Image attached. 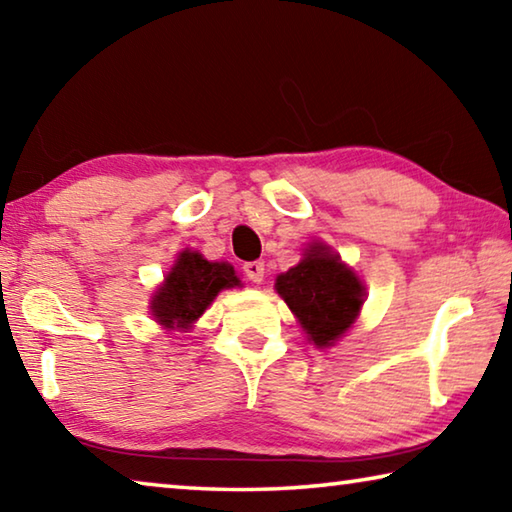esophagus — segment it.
<instances>
[{
	"mask_svg": "<svg viewBox=\"0 0 512 512\" xmlns=\"http://www.w3.org/2000/svg\"><path fill=\"white\" fill-rule=\"evenodd\" d=\"M264 262H248V264H244V273H246V277L253 284H259L264 280Z\"/></svg>",
	"mask_w": 512,
	"mask_h": 512,
	"instance_id": "1",
	"label": "esophagus"
}]
</instances>
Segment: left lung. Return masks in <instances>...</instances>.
Segmentation results:
<instances>
[{
  "mask_svg": "<svg viewBox=\"0 0 512 512\" xmlns=\"http://www.w3.org/2000/svg\"><path fill=\"white\" fill-rule=\"evenodd\" d=\"M275 289L318 348L343 336L363 305L359 277L323 244L311 246L300 264L277 275Z\"/></svg>",
  "mask_w": 512,
  "mask_h": 512,
  "instance_id": "8db88e82",
  "label": "left lung"
}]
</instances>
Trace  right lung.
<instances>
[{"label":"right lung","instance_id":"1","mask_svg":"<svg viewBox=\"0 0 512 512\" xmlns=\"http://www.w3.org/2000/svg\"><path fill=\"white\" fill-rule=\"evenodd\" d=\"M235 268L221 262H207L198 253H180L164 284L155 291L153 316L164 327H192L221 289L237 287Z\"/></svg>","mask_w":512,"mask_h":512}]
</instances>
